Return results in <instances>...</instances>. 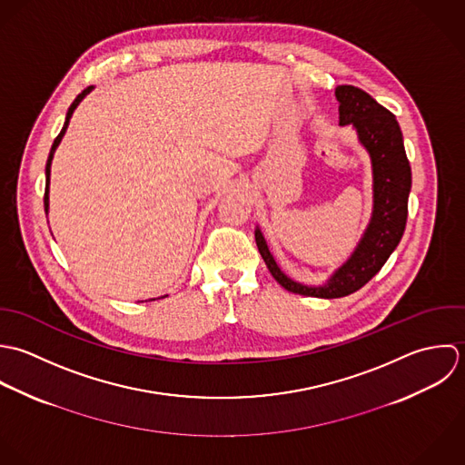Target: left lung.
Segmentation results:
<instances>
[{
    "mask_svg": "<svg viewBox=\"0 0 465 465\" xmlns=\"http://www.w3.org/2000/svg\"><path fill=\"white\" fill-rule=\"evenodd\" d=\"M336 98L340 102V124L356 127L360 142L371 153L373 169V213L358 250L325 285L309 287L280 272L261 230H255L257 248L273 279L294 294L316 298L347 296L379 273L402 239L411 188V169L395 116L356 86H338Z\"/></svg>",
    "mask_w": 465,
    "mask_h": 465,
    "instance_id": "1",
    "label": "left lung"
}]
</instances>
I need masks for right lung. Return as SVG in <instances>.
Masks as SVG:
<instances>
[{"instance_id":"right-lung-1","label":"right lung","mask_w":465,"mask_h":465,"mask_svg":"<svg viewBox=\"0 0 465 465\" xmlns=\"http://www.w3.org/2000/svg\"><path fill=\"white\" fill-rule=\"evenodd\" d=\"M92 88L94 86H88L83 94H77V98L72 102V105L68 107V113H66V122H64V125H63V129H61V133L57 134V138L54 140V145H52V149H50V156H48V162H46V188H45V210L48 212V183H50V165H52V158H54V153H55V149H57V145L61 143V140H63V136H64V133H66V129H68V124H70V118H72V114H74V111H75V107L79 105V102L86 96V94L92 92Z\"/></svg>"}]
</instances>
